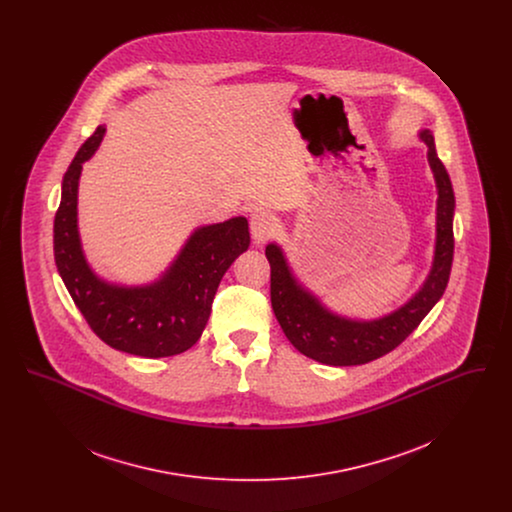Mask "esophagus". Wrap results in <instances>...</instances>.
Returning <instances> with one entry per match:
<instances>
[{
	"label": "esophagus",
	"mask_w": 512,
	"mask_h": 512,
	"mask_svg": "<svg viewBox=\"0 0 512 512\" xmlns=\"http://www.w3.org/2000/svg\"><path fill=\"white\" fill-rule=\"evenodd\" d=\"M249 228H251V236L257 244H263L272 238V234L276 232V220L268 213V211H255L249 219Z\"/></svg>",
	"instance_id": "obj_1"
}]
</instances>
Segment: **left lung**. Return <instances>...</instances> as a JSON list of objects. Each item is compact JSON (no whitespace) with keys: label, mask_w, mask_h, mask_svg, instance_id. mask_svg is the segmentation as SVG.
Here are the masks:
<instances>
[{"label":"left lung","mask_w":512,"mask_h":512,"mask_svg":"<svg viewBox=\"0 0 512 512\" xmlns=\"http://www.w3.org/2000/svg\"><path fill=\"white\" fill-rule=\"evenodd\" d=\"M420 138L428 146V163L438 186L436 249L426 282L403 307L374 320L340 317L297 282L280 245H267L272 311L286 338L305 357L332 366L365 365L380 359L409 338L445 292L455 249V194L451 178L439 161L432 132L424 128Z\"/></svg>","instance_id":"left-lung-1"}]
</instances>
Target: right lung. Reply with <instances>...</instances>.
I'll return each mask as SVG.
<instances>
[{
    "label": "right lung",
    "mask_w": 512,
    "mask_h": 512,
    "mask_svg": "<svg viewBox=\"0 0 512 512\" xmlns=\"http://www.w3.org/2000/svg\"><path fill=\"white\" fill-rule=\"evenodd\" d=\"M103 134L98 126L63 176L53 220L55 265L74 305L107 345L147 359L184 353L201 338L224 272L249 247L247 220L234 217L197 228L153 284L126 288L101 280L82 251L76 203L82 163L96 153Z\"/></svg>",
    "instance_id": "add662e5"
}]
</instances>
